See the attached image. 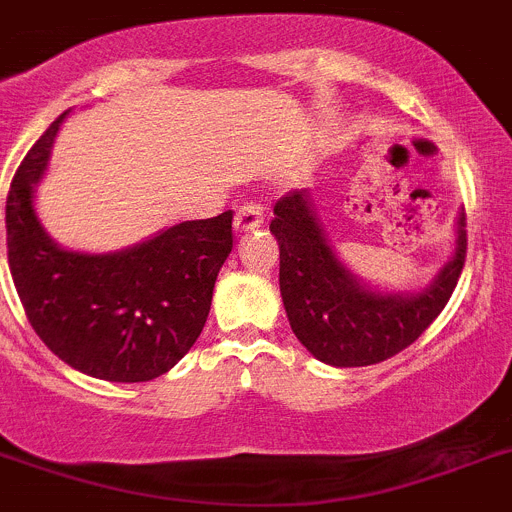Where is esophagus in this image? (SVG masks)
<instances>
[{
	"mask_svg": "<svg viewBox=\"0 0 512 512\" xmlns=\"http://www.w3.org/2000/svg\"><path fill=\"white\" fill-rule=\"evenodd\" d=\"M264 223V208L259 203H243L236 211V218H233V231L246 233L256 231V228Z\"/></svg>",
	"mask_w": 512,
	"mask_h": 512,
	"instance_id": "1",
	"label": "esophagus"
}]
</instances>
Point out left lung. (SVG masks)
Masks as SVG:
<instances>
[{
	"mask_svg": "<svg viewBox=\"0 0 512 512\" xmlns=\"http://www.w3.org/2000/svg\"><path fill=\"white\" fill-rule=\"evenodd\" d=\"M309 188L276 203L279 286L291 332L329 367H367L410 347L437 319L465 266V211H457L450 259L427 284L397 291L359 279L334 248Z\"/></svg>",
	"mask_w": 512,
	"mask_h": 512,
	"instance_id": "1",
	"label": "left lung"
}]
</instances>
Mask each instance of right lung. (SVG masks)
I'll return each instance as SVG.
<instances>
[{"mask_svg":"<svg viewBox=\"0 0 512 512\" xmlns=\"http://www.w3.org/2000/svg\"><path fill=\"white\" fill-rule=\"evenodd\" d=\"M70 113L32 145L12 180L9 271L29 324L62 362L105 382H150L201 337L218 271L233 248V213L165 226L118 251L57 243L37 213V186Z\"/></svg>","mask_w":512,"mask_h":512,"instance_id":"1","label":"right lung"}]
</instances>
